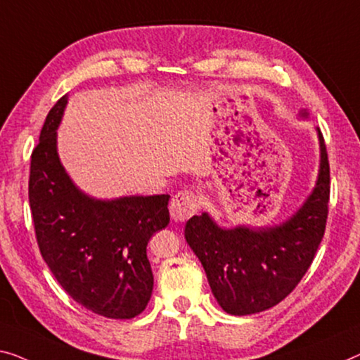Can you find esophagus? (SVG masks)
<instances>
[{
	"label": "esophagus",
	"instance_id": "1",
	"mask_svg": "<svg viewBox=\"0 0 360 360\" xmlns=\"http://www.w3.org/2000/svg\"><path fill=\"white\" fill-rule=\"evenodd\" d=\"M198 208V200L194 192L191 191H182L178 192L169 202V214L171 219L176 223L186 221L187 218H191Z\"/></svg>",
	"mask_w": 360,
	"mask_h": 360
}]
</instances>
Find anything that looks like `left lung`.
<instances>
[{"label":"left lung","mask_w":360,"mask_h":360,"mask_svg":"<svg viewBox=\"0 0 360 360\" xmlns=\"http://www.w3.org/2000/svg\"><path fill=\"white\" fill-rule=\"evenodd\" d=\"M309 120V111H299ZM314 189L291 217L273 226H219L210 213L194 214L184 236L200 260L217 302L231 315L259 314L288 296L312 264L323 238L330 200V165L320 129Z\"/></svg>","instance_id":"1"}]
</instances>
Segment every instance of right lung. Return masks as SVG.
Wrapping results in <instances>:
<instances>
[{
	"mask_svg": "<svg viewBox=\"0 0 360 360\" xmlns=\"http://www.w3.org/2000/svg\"><path fill=\"white\" fill-rule=\"evenodd\" d=\"M68 95L56 101L32 153L29 202L43 260L77 304L106 319L147 307L152 236L168 226V194L96 198L79 189L58 153Z\"/></svg>",
	"mask_w": 360,
	"mask_h": 360,
	"instance_id": "right-lung-1",
	"label": "right lung"
}]
</instances>
